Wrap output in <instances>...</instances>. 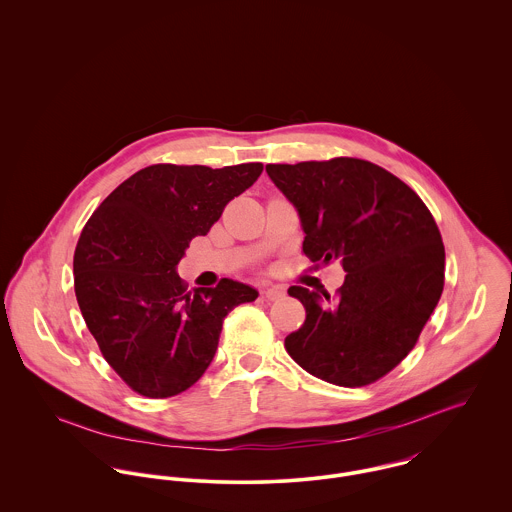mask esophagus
Listing matches in <instances>:
<instances>
[{"label": "esophagus", "instance_id": "34e87169", "mask_svg": "<svg viewBox=\"0 0 512 512\" xmlns=\"http://www.w3.org/2000/svg\"><path fill=\"white\" fill-rule=\"evenodd\" d=\"M262 295H264L268 301H278V299H282V297L286 295V290L280 288V286H272V288H264Z\"/></svg>", "mask_w": 512, "mask_h": 512}]
</instances>
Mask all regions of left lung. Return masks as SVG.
Segmentation results:
<instances>
[{"label": "left lung", "mask_w": 512, "mask_h": 512, "mask_svg": "<svg viewBox=\"0 0 512 512\" xmlns=\"http://www.w3.org/2000/svg\"><path fill=\"white\" fill-rule=\"evenodd\" d=\"M299 213L303 254L347 272L331 297L292 286L305 323L286 351L309 374L347 388L400 365L443 292L445 250L424 201L390 171L355 157L266 165Z\"/></svg>", "instance_id": "left-lung-1"}]
</instances>
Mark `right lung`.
<instances>
[{
    "label": "right lung",
    "instance_id": "1",
    "mask_svg": "<svg viewBox=\"0 0 512 512\" xmlns=\"http://www.w3.org/2000/svg\"><path fill=\"white\" fill-rule=\"evenodd\" d=\"M262 169L149 165L84 224L74 250L76 301L102 357L134 392L169 398L193 386L217 353L224 317L258 297L228 278L189 292L175 268Z\"/></svg>",
    "mask_w": 512,
    "mask_h": 512
}]
</instances>
